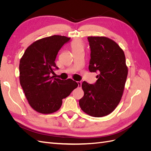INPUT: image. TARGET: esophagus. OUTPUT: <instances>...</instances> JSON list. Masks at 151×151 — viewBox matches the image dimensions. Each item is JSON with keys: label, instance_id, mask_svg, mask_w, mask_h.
Returning a JSON list of instances; mask_svg holds the SVG:
<instances>
[{"label": "esophagus", "instance_id": "34e87169", "mask_svg": "<svg viewBox=\"0 0 151 151\" xmlns=\"http://www.w3.org/2000/svg\"><path fill=\"white\" fill-rule=\"evenodd\" d=\"M77 84H78L79 87H81V86H82V82L81 81H77Z\"/></svg>", "mask_w": 151, "mask_h": 151}]
</instances>
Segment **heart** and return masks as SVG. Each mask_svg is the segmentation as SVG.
<instances>
[{
    "label": "heart",
    "mask_w": 151,
    "mask_h": 151,
    "mask_svg": "<svg viewBox=\"0 0 151 151\" xmlns=\"http://www.w3.org/2000/svg\"><path fill=\"white\" fill-rule=\"evenodd\" d=\"M71 47H72V50L73 52V51H75V50L83 49L84 44L80 40H76V41H74V42H72V43L71 45Z\"/></svg>",
    "instance_id": "b5f03b06"
}]
</instances>
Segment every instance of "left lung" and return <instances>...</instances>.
<instances>
[{"label": "left lung", "instance_id": "8db88e82", "mask_svg": "<svg viewBox=\"0 0 151 151\" xmlns=\"http://www.w3.org/2000/svg\"><path fill=\"white\" fill-rule=\"evenodd\" d=\"M91 48L89 70L98 72L93 84H82L84 95L79 100L84 112L94 117L111 113L119 104L128 75L123 50L113 40L104 36H89Z\"/></svg>", "mask_w": 151, "mask_h": 151}]
</instances>
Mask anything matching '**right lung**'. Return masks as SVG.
Returning a JSON list of instances; mask_svg holds the SVG:
<instances>
[{"mask_svg":"<svg viewBox=\"0 0 151 151\" xmlns=\"http://www.w3.org/2000/svg\"><path fill=\"white\" fill-rule=\"evenodd\" d=\"M70 38L53 35L36 41L29 46L19 62L20 84L31 108L43 114L57 111L62 99L78 84L71 79L53 78L58 69L55 62L58 52Z\"/></svg>","mask_w":151,"mask_h":151,"instance_id":"1","label":"right lung"}]
</instances>
